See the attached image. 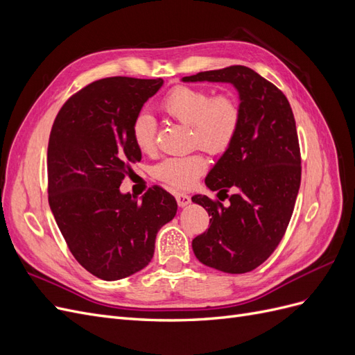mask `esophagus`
Returning <instances> with one entry per match:
<instances>
[{"instance_id": "esophagus-1", "label": "esophagus", "mask_w": 355, "mask_h": 355, "mask_svg": "<svg viewBox=\"0 0 355 355\" xmlns=\"http://www.w3.org/2000/svg\"><path fill=\"white\" fill-rule=\"evenodd\" d=\"M176 201L179 207H185L191 202V197L188 194H182V192H178L176 194Z\"/></svg>"}]
</instances>
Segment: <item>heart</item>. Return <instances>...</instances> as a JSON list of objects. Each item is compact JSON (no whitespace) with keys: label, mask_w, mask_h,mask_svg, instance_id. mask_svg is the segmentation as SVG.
Returning a JSON list of instances; mask_svg holds the SVG:
<instances>
[{"label":"heart","mask_w":355,"mask_h":355,"mask_svg":"<svg viewBox=\"0 0 355 355\" xmlns=\"http://www.w3.org/2000/svg\"><path fill=\"white\" fill-rule=\"evenodd\" d=\"M161 110L173 120L191 125V142L209 154H222L231 146L240 125V106L232 96H214L206 89L178 85L161 101ZM132 139L139 151L153 154L157 141L155 118L141 111L132 123ZM207 170L201 154L166 157L153 168L157 180L175 188L188 189Z\"/></svg>","instance_id":"1"}]
</instances>
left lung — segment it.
<instances>
[{
    "instance_id": "1",
    "label": "left lung",
    "mask_w": 355,
    "mask_h": 355,
    "mask_svg": "<svg viewBox=\"0 0 355 355\" xmlns=\"http://www.w3.org/2000/svg\"><path fill=\"white\" fill-rule=\"evenodd\" d=\"M184 83H230L239 92L240 125L231 146L206 178L228 206L194 196L207 210L209 230L192 240L197 259L214 270L244 274L263 263L280 244L300 187L295 116L282 90L253 69L234 65L198 72ZM231 189L233 194L226 192Z\"/></svg>"
}]
</instances>
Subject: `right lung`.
Here are the masks:
<instances>
[{
  "label": "right lung",
  "mask_w": 355,
  "mask_h": 355,
  "mask_svg": "<svg viewBox=\"0 0 355 355\" xmlns=\"http://www.w3.org/2000/svg\"><path fill=\"white\" fill-rule=\"evenodd\" d=\"M164 81L111 77L62 106L47 149L49 204L71 253L90 274L121 280L151 262L159 228L178 202L159 187L141 201L120 185L142 158L132 123Z\"/></svg>",
  "instance_id": "right-lung-1"
}]
</instances>
